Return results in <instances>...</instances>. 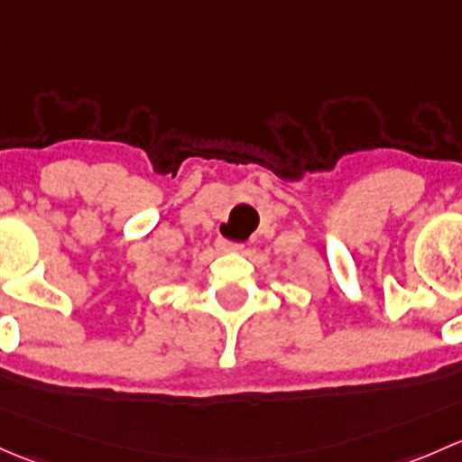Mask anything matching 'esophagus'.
Here are the masks:
<instances>
[{
    "label": "esophagus",
    "instance_id": "34e87169",
    "mask_svg": "<svg viewBox=\"0 0 462 462\" xmlns=\"http://www.w3.org/2000/svg\"><path fill=\"white\" fill-rule=\"evenodd\" d=\"M216 246H217V249H220V251H242V249H245V245H240V242L225 240V237H217Z\"/></svg>",
    "mask_w": 462,
    "mask_h": 462
}]
</instances>
